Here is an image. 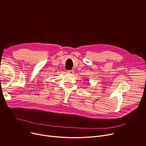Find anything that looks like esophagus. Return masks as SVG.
Listing matches in <instances>:
<instances>
[{
	"mask_svg": "<svg viewBox=\"0 0 146 146\" xmlns=\"http://www.w3.org/2000/svg\"><path fill=\"white\" fill-rule=\"evenodd\" d=\"M67 72L68 74H73L74 73V71L73 70H68Z\"/></svg>",
	"mask_w": 146,
	"mask_h": 146,
	"instance_id": "34e87169",
	"label": "esophagus"
}]
</instances>
